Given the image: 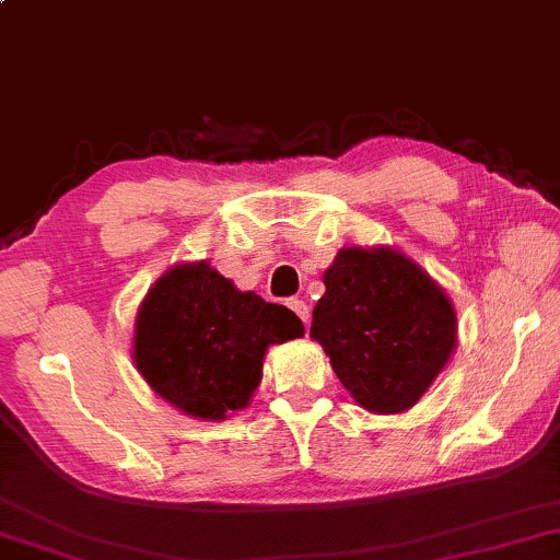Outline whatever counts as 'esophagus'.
Masks as SVG:
<instances>
[{
    "label": "esophagus",
    "mask_w": 560,
    "mask_h": 560,
    "mask_svg": "<svg viewBox=\"0 0 560 560\" xmlns=\"http://www.w3.org/2000/svg\"><path fill=\"white\" fill-rule=\"evenodd\" d=\"M289 307H292V310H294V315L302 319V323H304V327H307V325H310V307H307V304H304L302 300H292V302H289Z\"/></svg>",
    "instance_id": "obj_1"
}]
</instances>
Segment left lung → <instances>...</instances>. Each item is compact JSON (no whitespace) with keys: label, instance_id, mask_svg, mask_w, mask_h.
I'll use <instances>...</instances> for the list:
<instances>
[{"label":"left lung","instance_id":"left-lung-1","mask_svg":"<svg viewBox=\"0 0 560 560\" xmlns=\"http://www.w3.org/2000/svg\"><path fill=\"white\" fill-rule=\"evenodd\" d=\"M310 335L369 412H405L456 348V312L443 289L392 248H346L325 271Z\"/></svg>","mask_w":560,"mask_h":560}]
</instances>
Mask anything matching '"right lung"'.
I'll return each instance as SVG.
<instances>
[{
	"instance_id": "obj_1",
	"label": "right lung",
	"mask_w": 560,
	"mask_h": 560,
	"mask_svg": "<svg viewBox=\"0 0 560 560\" xmlns=\"http://www.w3.org/2000/svg\"><path fill=\"white\" fill-rule=\"evenodd\" d=\"M284 304L237 292L210 264L155 281L136 319V366L151 389L191 417L225 420L248 405L271 342L302 338Z\"/></svg>"
}]
</instances>
